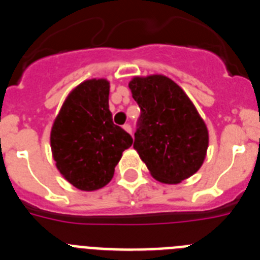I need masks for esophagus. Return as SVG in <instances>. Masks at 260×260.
<instances>
[{"mask_svg": "<svg viewBox=\"0 0 260 260\" xmlns=\"http://www.w3.org/2000/svg\"><path fill=\"white\" fill-rule=\"evenodd\" d=\"M122 127L125 128V132H127L128 134H132V133H133V128H132V126L128 125V123H125V125H123Z\"/></svg>", "mask_w": 260, "mask_h": 260, "instance_id": "obj_1", "label": "esophagus"}]
</instances>
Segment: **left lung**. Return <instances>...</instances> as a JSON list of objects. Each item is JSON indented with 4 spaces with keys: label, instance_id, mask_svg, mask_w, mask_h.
I'll use <instances>...</instances> for the list:
<instances>
[{
    "label": "left lung",
    "instance_id": "obj_1",
    "mask_svg": "<svg viewBox=\"0 0 260 260\" xmlns=\"http://www.w3.org/2000/svg\"><path fill=\"white\" fill-rule=\"evenodd\" d=\"M128 88L141 108L134 148L153 178L180 183L198 172L208 132L182 88L164 75L135 77Z\"/></svg>",
    "mask_w": 260,
    "mask_h": 260
}]
</instances>
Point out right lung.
Returning <instances> with one entry per match:
<instances>
[{
  "label": "right lung",
  "mask_w": 260,
  "mask_h": 260,
  "mask_svg": "<svg viewBox=\"0 0 260 260\" xmlns=\"http://www.w3.org/2000/svg\"><path fill=\"white\" fill-rule=\"evenodd\" d=\"M109 82L91 79L68 96L50 133L57 169L77 189H102L112 180L133 138L114 125L109 110Z\"/></svg>",
  "instance_id": "obj_1"
}]
</instances>
